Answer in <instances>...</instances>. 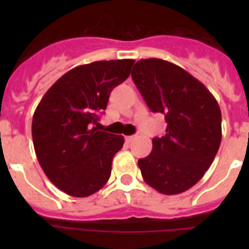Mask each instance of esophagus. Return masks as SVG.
Instances as JSON below:
<instances>
[{
  "mask_svg": "<svg viewBox=\"0 0 249 249\" xmlns=\"http://www.w3.org/2000/svg\"><path fill=\"white\" fill-rule=\"evenodd\" d=\"M135 139H136V136H135V135H132V136H126L125 137V140H126V142H132V141H134Z\"/></svg>",
  "mask_w": 249,
  "mask_h": 249,
  "instance_id": "esophagus-1",
  "label": "esophagus"
}]
</instances>
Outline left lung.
Returning a JSON list of instances; mask_svg holds the SVG:
<instances>
[{"label":"left lung","mask_w":249,"mask_h":249,"mask_svg":"<svg viewBox=\"0 0 249 249\" xmlns=\"http://www.w3.org/2000/svg\"><path fill=\"white\" fill-rule=\"evenodd\" d=\"M131 77L149 109L167 123L166 135L153 139L152 153L139 160L143 179L161 194H180L201 179L219 149V105L200 80L165 60H140Z\"/></svg>","instance_id":"obj_1"}]
</instances>
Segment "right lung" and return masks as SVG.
<instances>
[{"mask_svg":"<svg viewBox=\"0 0 249 249\" xmlns=\"http://www.w3.org/2000/svg\"><path fill=\"white\" fill-rule=\"evenodd\" d=\"M134 62L105 60L74 67L50 87L35 110L32 140L39 165L50 182L71 196H90L109 179L124 137L92 125Z\"/></svg>","mask_w":249,"mask_h":249,"instance_id":"add662e5","label":"right lung"}]
</instances>
